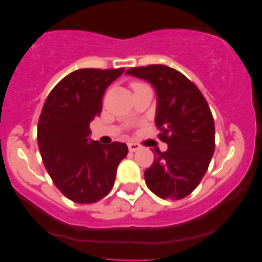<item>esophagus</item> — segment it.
I'll list each match as a JSON object with an SVG mask.
<instances>
[{"label": "esophagus", "mask_w": 262, "mask_h": 262, "mask_svg": "<svg viewBox=\"0 0 262 262\" xmlns=\"http://www.w3.org/2000/svg\"><path fill=\"white\" fill-rule=\"evenodd\" d=\"M128 148H129V152H136V150H138L139 148H141V146L137 143H129Z\"/></svg>", "instance_id": "1"}]
</instances>
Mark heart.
<instances>
[{"instance_id": "1", "label": "heart", "mask_w": 262, "mask_h": 262, "mask_svg": "<svg viewBox=\"0 0 262 262\" xmlns=\"http://www.w3.org/2000/svg\"><path fill=\"white\" fill-rule=\"evenodd\" d=\"M139 84H141V83H134V84H133V89H134V87H137V86H139Z\"/></svg>"}]
</instances>
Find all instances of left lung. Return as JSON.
Wrapping results in <instances>:
<instances>
[{"label":"left lung","mask_w":262,"mask_h":262,"mask_svg":"<svg viewBox=\"0 0 262 262\" xmlns=\"http://www.w3.org/2000/svg\"><path fill=\"white\" fill-rule=\"evenodd\" d=\"M125 73L155 89V121L168 146L144 171L148 189L162 199H182L199 185L213 157L215 129L209 105L191 81L167 66L129 68Z\"/></svg>","instance_id":"1"}]
</instances>
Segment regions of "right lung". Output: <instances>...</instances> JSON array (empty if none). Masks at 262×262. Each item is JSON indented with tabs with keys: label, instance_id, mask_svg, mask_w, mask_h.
<instances>
[{
	"label": "right lung",
	"instance_id": "1",
	"mask_svg": "<svg viewBox=\"0 0 262 262\" xmlns=\"http://www.w3.org/2000/svg\"><path fill=\"white\" fill-rule=\"evenodd\" d=\"M123 72L75 71L50 91L41 110L38 146L44 166L55 186L75 203L91 204L104 198L128 155L125 143L102 146L90 139V123L101 113L105 90Z\"/></svg>",
	"mask_w": 262,
	"mask_h": 262
}]
</instances>
